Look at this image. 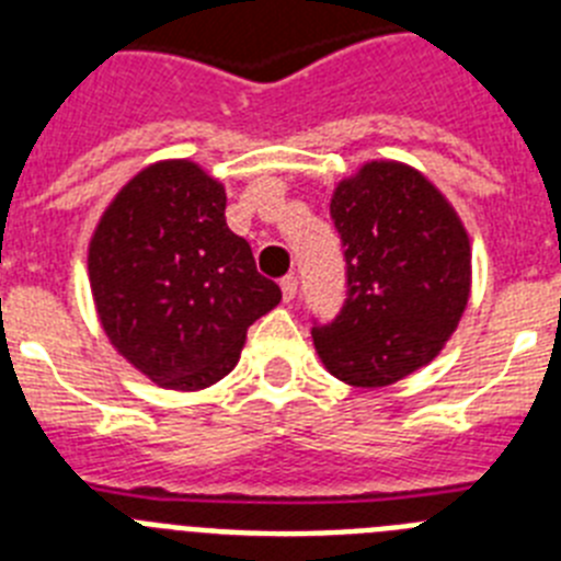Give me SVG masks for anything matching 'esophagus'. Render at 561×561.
<instances>
[{
    "label": "esophagus",
    "instance_id": "34e87169",
    "mask_svg": "<svg viewBox=\"0 0 561 561\" xmlns=\"http://www.w3.org/2000/svg\"><path fill=\"white\" fill-rule=\"evenodd\" d=\"M280 291H284V304H291L297 295V277L295 275H286L284 280H280Z\"/></svg>",
    "mask_w": 561,
    "mask_h": 561
}]
</instances>
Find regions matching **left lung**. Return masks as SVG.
<instances>
[{"mask_svg":"<svg viewBox=\"0 0 561 561\" xmlns=\"http://www.w3.org/2000/svg\"><path fill=\"white\" fill-rule=\"evenodd\" d=\"M331 219L345 247L348 297L311 331L325 370L376 390L444 351L472 295V244L458 210L413 165L370 160L336 182Z\"/></svg>","mask_w":561,"mask_h":561,"instance_id":"obj_1","label":"left lung"}]
</instances>
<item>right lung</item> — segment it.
<instances>
[{
    "mask_svg": "<svg viewBox=\"0 0 561 561\" xmlns=\"http://www.w3.org/2000/svg\"><path fill=\"white\" fill-rule=\"evenodd\" d=\"M225 207V185L205 168L160 160L117 191L89 238L98 320L160 388L193 393L225 379L247 329L280 304Z\"/></svg>",
    "mask_w": 561,
    "mask_h": 561,
    "instance_id": "obj_1",
    "label": "right lung"
}]
</instances>
